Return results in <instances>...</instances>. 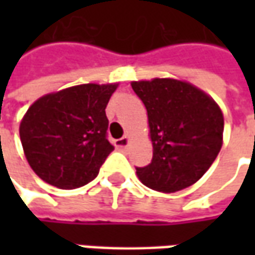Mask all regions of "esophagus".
Instances as JSON below:
<instances>
[{
  "label": "esophagus",
  "instance_id": "34e87169",
  "mask_svg": "<svg viewBox=\"0 0 255 255\" xmlns=\"http://www.w3.org/2000/svg\"><path fill=\"white\" fill-rule=\"evenodd\" d=\"M128 144H129V137H128V136H123L122 139H118V140L115 142L116 149H119V150H125V149L128 147Z\"/></svg>",
  "mask_w": 255,
  "mask_h": 255
}]
</instances>
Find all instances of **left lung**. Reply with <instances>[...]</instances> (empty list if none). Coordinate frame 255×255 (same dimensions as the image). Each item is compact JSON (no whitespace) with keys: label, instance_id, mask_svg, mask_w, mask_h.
Returning <instances> with one entry per match:
<instances>
[{"label":"left lung","instance_id":"left-lung-1","mask_svg":"<svg viewBox=\"0 0 255 255\" xmlns=\"http://www.w3.org/2000/svg\"><path fill=\"white\" fill-rule=\"evenodd\" d=\"M147 111L152 162L137 167L144 186L174 193L200 180L223 146L224 118L210 95L173 78L133 81Z\"/></svg>","mask_w":255,"mask_h":255}]
</instances>
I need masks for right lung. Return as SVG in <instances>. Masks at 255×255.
<instances>
[{"label": "right lung", "instance_id": "1", "mask_svg": "<svg viewBox=\"0 0 255 255\" xmlns=\"http://www.w3.org/2000/svg\"><path fill=\"white\" fill-rule=\"evenodd\" d=\"M119 84H84L36 99L19 125L26 160L58 189L92 181L113 150L106 139V105Z\"/></svg>", "mask_w": 255, "mask_h": 255}]
</instances>
